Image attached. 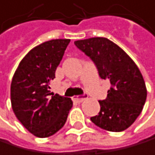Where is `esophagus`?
<instances>
[{"label":"esophagus","mask_w":155,"mask_h":155,"mask_svg":"<svg viewBox=\"0 0 155 155\" xmlns=\"http://www.w3.org/2000/svg\"><path fill=\"white\" fill-rule=\"evenodd\" d=\"M86 97H87V96L86 95H83V96H76V97H73V99L76 101V102H83L84 100H85L86 99Z\"/></svg>","instance_id":"1"}]
</instances>
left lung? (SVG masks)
<instances>
[{"label":"left lung","mask_w":155,"mask_h":155,"mask_svg":"<svg viewBox=\"0 0 155 155\" xmlns=\"http://www.w3.org/2000/svg\"><path fill=\"white\" fill-rule=\"evenodd\" d=\"M74 45L91 58L100 78L110 84L107 98L98 101L100 110L91 121L107 131L126 130L140 114L147 97L145 82L138 66L107 38L79 40Z\"/></svg>","instance_id":"obj_1"}]
</instances>
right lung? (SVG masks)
Instances as JSON below:
<instances>
[{"mask_svg":"<svg viewBox=\"0 0 155 155\" xmlns=\"http://www.w3.org/2000/svg\"><path fill=\"white\" fill-rule=\"evenodd\" d=\"M70 39H56L31 49L17 67L11 84V104L16 118L31 134L47 138L63 127L72 107L70 97L50 93Z\"/></svg>","mask_w":155,"mask_h":155,"instance_id":"1","label":"right lung"}]
</instances>
